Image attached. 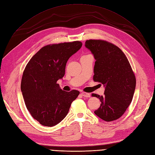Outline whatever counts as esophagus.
Instances as JSON below:
<instances>
[{
    "label": "esophagus",
    "mask_w": 155,
    "mask_h": 155,
    "mask_svg": "<svg viewBox=\"0 0 155 155\" xmlns=\"http://www.w3.org/2000/svg\"><path fill=\"white\" fill-rule=\"evenodd\" d=\"M81 94H82V95L84 97H91V94L89 93H87V92H82Z\"/></svg>",
    "instance_id": "esophagus-1"
}]
</instances>
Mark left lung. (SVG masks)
I'll use <instances>...</instances> for the list:
<instances>
[{"label": "left lung", "instance_id": "left-lung-1", "mask_svg": "<svg viewBox=\"0 0 155 155\" xmlns=\"http://www.w3.org/2000/svg\"><path fill=\"white\" fill-rule=\"evenodd\" d=\"M85 46L96 60L93 79L105 88L104 96L92 94L101 103L94 113L106 122L117 120L131 103L136 89V80L130 64L122 51L111 43L89 40Z\"/></svg>", "mask_w": 155, "mask_h": 155}]
</instances>
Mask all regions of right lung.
<instances>
[{"instance_id": "right-lung-1", "label": "right lung", "mask_w": 155, "mask_h": 155, "mask_svg": "<svg viewBox=\"0 0 155 155\" xmlns=\"http://www.w3.org/2000/svg\"><path fill=\"white\" fill-rule=\"evenodd\" d=\"M82 45L75 41L43 47L24 70L21 90L26 108L44 126L53 127L65 118L80 92H66L57 81L63 79L68 59Z\"/></svg>"}]
</instances>
